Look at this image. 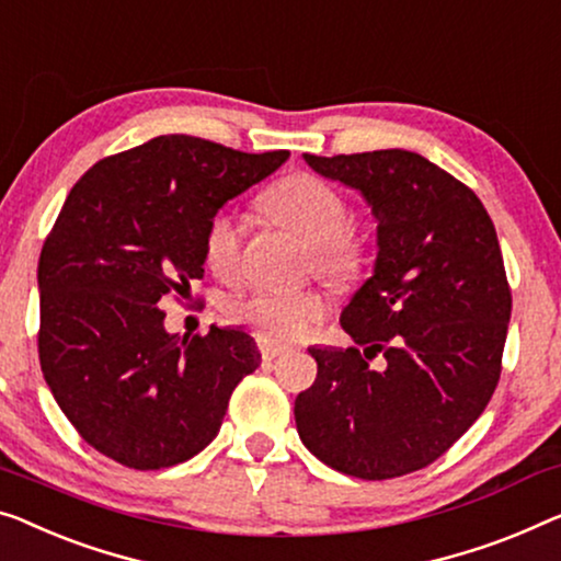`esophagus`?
<instances>
[{
	"label": "esophagus",
	"instance_id": "34e87169",
	"mask_svg": "<svg viewBox=\"0 0 561 561\" xmlns=\"http://www.w3.org/2000/svg\"><path fill=\"white\" fill-rule=\"evenodd\" d=\"M259 353H262V360L264 363H272L274 357H279L282 353H287V347L272 345V342H262V345H259Z\"/></svg>",
	"mask_w": 561,
	"mask_h": 561
}]
</instances>
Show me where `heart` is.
<instances>
[{
	"mask_svg": "<svg viewBox=\"0 0 561 561\" xmlns=\"http://www.w3.org/2000/svg\"><path fill=\"white\" fill-rule=\"evenodd\" d=\"M264 214L279 227L312 244L317 272L332 282L360 277L367 241L350 227L347 204L337 188L320 175L291 173L266 191ZM241 219L233 211H216L204 229V262L219 279H233L241 270ZM233 317L270 342H299L328 317V299L320 291H254L233 305Z\"/></svg>",
	"mask_w": 561,
	"mask_h": 561,
	"instance_id": "obj_1",
	"label": "heart"
}]
</instances>
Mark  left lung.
<instances>
[{
	"label": "left lung",
	"instance_id": "obj_1",
	"mask_svg": "<svg viewBox=\"0 0 561 561\" xmlns=\"http://www.w3.org/2000/svg\"><path fill=\"white\" fill-rule=\"evenodd\" d=\"M305 161L360 191L378 221V259L340 317L363 353L309 347L317 378L295 400L299 438L355 479L413 473L446 454L496 390L512 289L494 221L471 188L411 150ZM378 352L386 371L366 365Z\"/></svg>",
	"mask_w": 561,
	"mask_h": 561
}]
</instances>
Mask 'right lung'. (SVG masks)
Instances as JSON below:
<instances>
[{
    "mask_svg": "<svg viewBox=\"0 0 561 561\" xmlns=\"http://www.w3.org/2000/svg\"><path fill=\"white\" fill-rule=\"evenodd\" d=\"M287 158L158 136L72 186L39 254L37 347L60 411L103 456L156 471L216 438L256 342L216 324L179 337L158 305L191 297L208 219Z\"/></svg>",
    "mask_w": 561,
    "mask_h": 561,
    "instance_id": "add662e5",
    "label": "right lung"
}]
</instances>
